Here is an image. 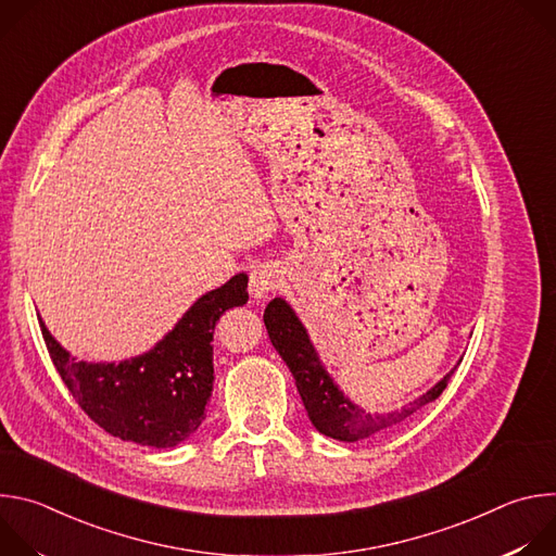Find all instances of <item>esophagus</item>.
Instances as JSON below:
<instances>
[{"mask_svg":"<svg viewBox=\"0 0 556 556\" xmlns=\"http://www.w3.org/2000/svg\"><path fill=\"white\" fill-rule=\"evenodd\" d=\"M279 286V270L273 264H264L257 266L251 273V281H249V290L255 299H266L275 288Z\"/></svg>","mask_w":556,"mask_h":556,"instance_id":"1","label":"esophagus"}]
</instances>
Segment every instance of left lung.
Listing matches in <instances>:
<instances>
[{
	"label": "left lung",
	"instance_id": "left-lung-1",
	"mask_svg": "<svg viewBox=\"0 0 556 556\" xmlns=\"http://www.w3.org/2000/svg\"><path fill=\"white\" fill-rule=\"evenodd\" d=\"M264 324L268 337L279 352V356L290 367L305 412L316 427L328 438L341 442H356L369 435L389 431L407 422L416 416L425 405L433 403L438 395L446 389L451 374H446L435 387H431L420 399L412 401L403 409L391 414H365L354 403H350L343 391L332 382L328 371L324 369L319 356H316L305 328L296 319V314L283 299H273L264 312Z\"/></svg>",
	"mask_w": 556,
	"mask_h": 556
}]
</instances>
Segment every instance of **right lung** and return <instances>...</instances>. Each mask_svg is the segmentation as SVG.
Listing matches in <instances>:
<instances>
[{
  "mask_svg": "<svg viewBox=\"0 0 556 556\" xmlns=\"http://www.w3.org/2000/svg\"><path fill=\"white\" fill-rule=\"evenodd\" d=\"M249 277L235 275L200 296L151 352L123 363L74 361L39 319L48 354L90 420L114 438L167 448L204 420L213 391V330L228 307L249 301Z\"/></svg>",
  "mask_w": 556,
  "mask_h": 556,
  "instance_id": "1",
  "label": "right lung"
}]
</instances>
